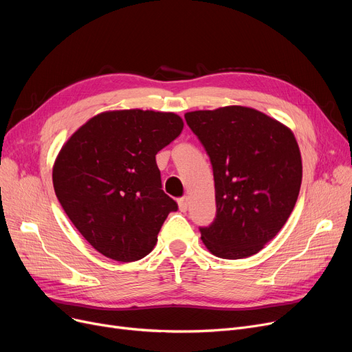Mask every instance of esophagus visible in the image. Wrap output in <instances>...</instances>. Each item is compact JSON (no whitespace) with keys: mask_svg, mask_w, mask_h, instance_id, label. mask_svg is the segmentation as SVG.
Wrapping results in <instances>:
<instances>
[{"mask_svg":"<svg viewBox=\"0 0 352 352\" xmlns=\"http://www.w3.org/2000/svg\"><path fill=\"white\" fill-rule=\"evenodd\" d=\"M178 208H179V211H182V212H186V211L188 210V198H187V197H184V198H181V199L178 201Z\"/></svg>","mask_w":352,"mask_h":352,"instance_id":"esophagus-1","label":"esophagus"}]
</instances>
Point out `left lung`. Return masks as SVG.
Here are the masks:
<instances>
[{
  "mask_svg": "<svg viewBox=\"0 0 352 352\" xmlns=\"http://www.w3.org/2000/svg\"><path fill=\"white\" fill-rule=\"evenodd\" d=\"M210 157L217 215L199 228L207 250L224 260L258 251L280 232L297 202L302 161L291 129L261 111L228 105L186 114Z\"/></svg>",
  "mask_w": 352,
  "mask_h": 352,
  "instance_id": "obj_1",
  "label": "left lung"
}]
</instances>
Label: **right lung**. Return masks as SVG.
Wrapping results in <instances>:
<instances>
[{
	"label": "right lung",
	"instance_id": "right-lung-1",
	"mask_svg": "<svg viewBox=\"0 0 352 352\" xmlns=\"http://www.w3.org/2000/svg\"><path fill=\"white\" fill-rule=\"evenodd\" d=\"M182 118L151 109L105 111L63 145L52 184L71 223L98 252L131 263L150 254L177 202L161 188L155 155Z\"/></svg>",
	"mask_w": 352,
	"mask_h": 352
}]
</instances>
